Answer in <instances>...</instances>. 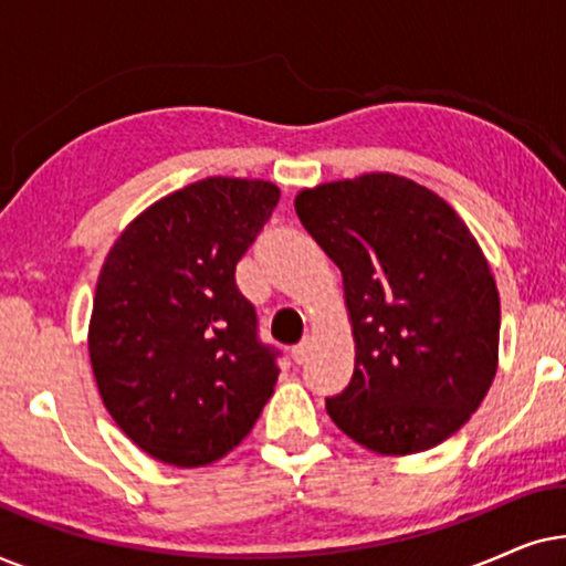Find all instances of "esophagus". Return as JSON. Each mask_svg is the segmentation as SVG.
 I'll use <instances>...</instances> for the list:
<instances>
[{
	"label": "esophagus",
	"instance_id": "34e87169",
	"mask_svg": "<svg viewBox=\"0 0 566 566\" xmlns=\"http://www.w3.org/2000/svg\"><path fill=\"white\" fill-rule=\"evenodd\" d=\"M306 355H308V339H304V343H298V345L291 350V358L296 360V363H304Z\"/></svg>",
	"mask_w": 566,
	"mask_h": 566
}]
</instances>
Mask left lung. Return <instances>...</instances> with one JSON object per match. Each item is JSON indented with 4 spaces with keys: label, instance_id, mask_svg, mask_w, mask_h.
I'll return each instance as SVG.
<instances>
[{
    "label": "left lung",
    "instance_id": "obj_1",
    "mask_svg": "<svg viewBox=\"0 0 566 566\" xmlns=\"http://www.w3.org/2000/svg\"><path fill=\"white\" fill-rule=\"evenodd\" d=\"M293 206L343 273L353 324L332 422L381 455L443 443L497 374L500 293L482 247L443 198L391 172L306 188Z\"/></svg>",
    "mask_w": 566,
    "mask_h": 566
}]
</instances>
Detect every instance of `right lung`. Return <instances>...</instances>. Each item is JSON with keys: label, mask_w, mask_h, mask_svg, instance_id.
<instances>
[{"label": "right lung", "mask_w": 566, "mask_h": 566, "mask_svg": "<svg viewBox=\"0 0 566 566\" xmlns=\"http://www.w3.org/2000/svg\"><path fill=\"white\" fill-rule=\"evenodd\" d=\"M265 180L206 177L123 229L97 277L90 363L115 424L151 459L192 469L250 436L275 350L234 270L273 213Z\"/></svg>", "instance_id": "add662e5"}]
</instances>
